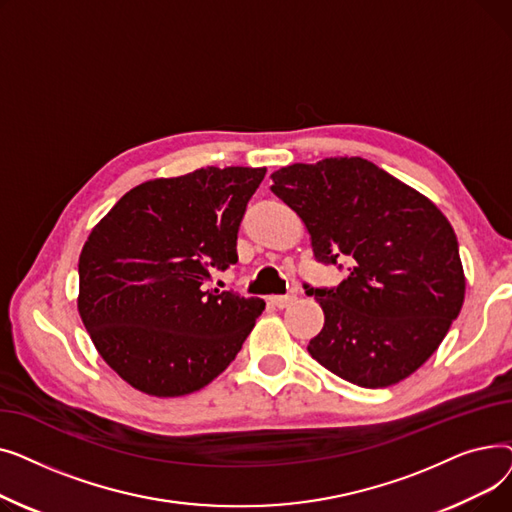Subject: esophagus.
I'll return each instance as SVG.
<instances>
[{"instance_id":"esophagus-1","label":"esophagus","mask_w":512,"mask_h":512,"mask_svg":"<svg viewBox=\"0 0 512 512\" xmlns=\"http://www.w3.org/2000/svg\"><path fill=\"white\" fill-rule=\"evenodd\" d=\"M294 301H297V297H294V294H280V297H272V299H270V303H272L274 307H278V309H284V307L292 305Z\"/></svg>"}]
</instances>
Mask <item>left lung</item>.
Wrapping results in <instances>:
<instances>
[{
    "mask_svg": "<svg viewBox=\"0 0 512 512\" xmlns=\"http://www.w3.org/2000/svg\"><path fill=\"white\" fill-rule=\"evenodd\" d=\"M272 180V193L305 222L315 261L348 265L338 286L303 284L326 315L309 355L363 388L409 378L465 299L459 240L444 213L361 157L294 164Z\"/></svg>",
    "mask_w": 512,
    "mask_h": 512,
    "instance_id": "1",
    "label": "left lung"
}]
</instances>
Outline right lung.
<instances>
[{
    "label": "right lung",
    "mask_w": 512,
    "mask_h": 512,
    "mask_svg": "<svg viewBox=\"0 0 512 512\" xmlns=\"http://www.w3.org/2000/svg\"><path fill=\"white\" fill-rule=\"evenodd\" d=\"M265 168H201L128 191L78 259V313L103 361L151 396L201 390L236 359L265 303L207 290Z\"/></svg>",
    "instance_id": "1"
}]
</instances>
